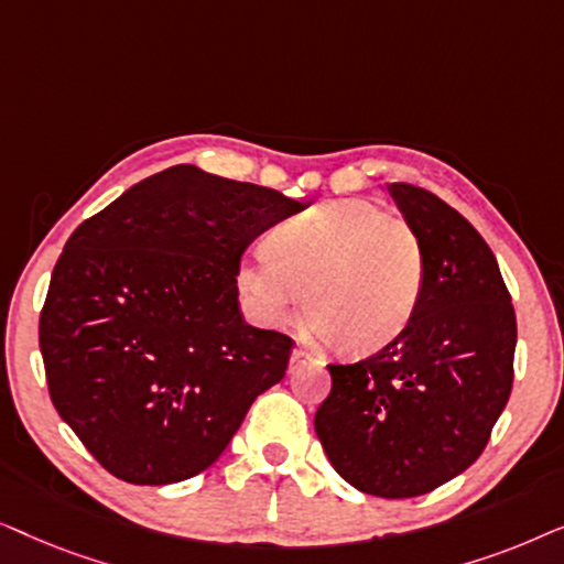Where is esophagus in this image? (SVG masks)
<instances>
[{"instance_id": "esophagus-1", "label": "esophagus", "mask_w": 564, "mask_h": 564, "mask_svg": "<svg viewBox=\"0 0 564 564\" xmlns=\"http://www.w3.org/2000/svg\"><path fill=\"white\" fill-rule=\"evenodd\" d=\"M290 361H292V365H303V361H318V365H321V359L313 357V354L305 351V349H292Z\"/></svg>"}]
</instances>
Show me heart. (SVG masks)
I'll use <instances>...</instances> for the list:
<instances>
[{
    "mask_svg": "<svg viewBox=\"0 0 564 564\" xmlns=\"http://www.w3.org/2000/svg\"><path fill=\"white\" fill-rule=\"evenodd\" d=\"M236 280L264 323L292 318L305 292L315 334L341 351H372L411 323L426 264L411 223L372 199L341 197L280 223Z\"/></svg>",
    "mask_w": 564,
    "mask_h": 564,
    "instance_id": "b5f03b06",
    "label": "heart"
}]
</instances>
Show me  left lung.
Masks as SVG:
<instances>
[{
	"mask_svg": "<svg viewBox=\"0 0 564 564\" xmlns=\"http://www.w3.org/2000/svg\"><path fill=\"white\" fill-rule=\"evenodd\" d=\"M388 192L421 238V303L372 357L328 365L315 434L357 490L415 498L488 444L511 395L516 313L490 246L454 207L405 182Z\"/></svg>",
	"mask_w": 564,
	"mask_h": 564,
	"instance_id": "1",
	"label": "left lung"
}]
</instances>
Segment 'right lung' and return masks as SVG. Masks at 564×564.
I'll use <instances>...</instances> for the list:
<instances>
[{
	"mask_svg": "<svg viewBox=\"0 0 564 564\" xmlns=\"http://www.w3.org/2000/svg\"><path fill=\"white\" fill-rule=\"evenodd\" d=\"M307 205L180 164L84 220L41 313L53 405L107 473L169 485L213 465L292 338L238 311L253 238Z\"/></svg>",
	"mask_w": 564,
	"mask_h": 564,
	"instance_id": "obj_1",
	"label": "right lung"
}]
</instances>
